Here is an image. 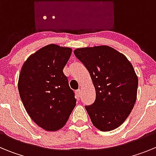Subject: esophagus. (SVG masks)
I'll list each match as a JSON object with an SVG mask.
<instances>
[{"instance_id": "esophagus-1", "label": "esophagus", "mask_w": 156, "mask_h": 156, "mask_svg": "<svg viewBox=\"0 0 156 156\" xmlns=\"http://www.w3.org/2000/svg\"><path fill=\"white\" fill-rule=\"evenodd\" d=\"M80 94H81L80 90H77L76 91V96L77 98H80Z\"/></svg>"}]
</instances>
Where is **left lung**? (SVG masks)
I'll return each mask as SVG.
<instances>
[{
  "label": "left lung",
  "mask_w": 156,
  "mask_h": 156,
  "mask_svg": "<svg viewBox=\"0 0 156 156\" xmlns=\"http://www.w3.org/2000/svg\"><path fill=\"white\" fill-rule=\"evenodd\" d=\"M74 55L84 65L96 91L94 102L86 105L94 126L101 131L119 127L137 99L138 79L126 56L108 46L78 48Z\"/></svg>",
  "instance_id": "left-lung-1"
}]
</instances>
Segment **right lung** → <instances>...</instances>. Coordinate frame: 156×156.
Wrapping results in <instances>:
<instances>
[{"instance_id":"right-lung-1","label":"right lung","mask_w":156,"mask_h":156,"mask_svg":"<svg viewBox=\"0 0 156 156\" xmlns=\"http://www.w3.org/2000/svg\"><path fill=\"white\" fill-rule=\"evenodd\" d=\"M71 54L69 48L47 45L27 58L19 74L23 105L30 118L48 131L61 129L76 106L75 94L63 73Z\"/></svg>"}]
</instances>
